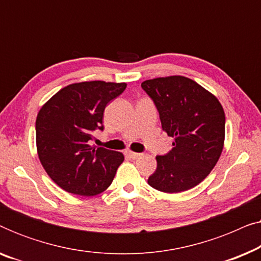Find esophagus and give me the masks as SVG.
<instances>
[{
    "label": "esophagus",
    "mask_w": 261,
    "mask_h": 261,
    "mask_svg": "<svg viewBox=\"0 0 261 261\" xmlns=\"http://www.w3.org/2000/svg\"><path fill=\"white\" fill-rule=\"evenodd\" d=\"M126 155L128 156V158H132V159H137L140 156L141 154L140 153H137V152H132V151H127L126 152Z\"/></svg>",
    "instance_id": "esophagus-1"
}]
</instances>
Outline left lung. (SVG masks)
Wrapping results in <instances>:
<instances>
[{"mask_svg":"<svg viewBox=\"0 0 261 261\" xmlns=\"http://www.w3.org/2000/svg\"><path fill=\"white\" fill-rule=\"evenodd\" d=\"M141 87L159 112L163 130L173 147L156 155L148 178L155 190L177 194L196 187L216 165L224 145L226 116L216 96L184 76L159 77Z\"/></svg>","mask_w":261,"mask_h":261,"instance_id":"8db88e82","label":"left lung"}]
</instances>
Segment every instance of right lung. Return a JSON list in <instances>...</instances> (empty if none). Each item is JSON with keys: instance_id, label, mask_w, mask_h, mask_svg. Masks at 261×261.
Here are the masks:
<instances>
[{"instance_id": "add662e5", "label": "right lung", "mask_w": 261, "mask_h": 261, "mask_svg": "<svg viewBox=\"0 0 261 261\" xmlns=\"http://www.w3.org/2000/svg\"><path fill=\"white\" fill-rule=\"evenodd\" d=\"M126 83L91 81L60 89L35 121L37 151L42 167L70 194L95 196L109 188L124 160L121 152L89 145L92 132L103 130V113L122 94Z\"/></svg>"}]
</instances>
